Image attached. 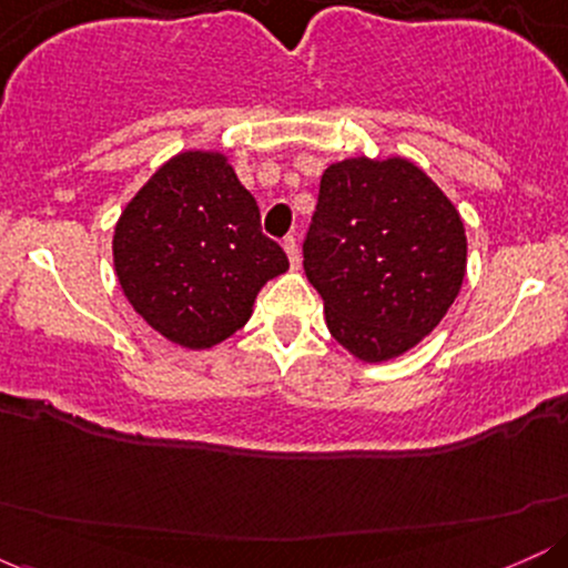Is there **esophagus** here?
Listing matches in <instances>:
<instances>
[{"instance_id": "obj_1", "label": "esophagus", "mask_w": 568, "mask_h": 568, "mask_svg": "<svg viewBox=\"0 0 568 568\" xmlns=\"http://www.w3.org/2000/svg\"><path fill=\"white\" fill-rule=\"evenodd\" d=\"M283 247H285V253H288L291 270H298V264H302V256H298V243H296V237H285V240H283Z\"/></svg>"}]
</instances>
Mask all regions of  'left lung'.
<instances>
[{
  "label": "left lung",
  "mask_w": 568,
  "mask_h": 568,
  "mask_svg": "<svg viewBox=\"0 0 568 568\" xmlns=\"http://www.w3.org/2000/svg\"><path fill=\"white\" fill-rule=\"evenodd\" d=\"M331 336L363 363L406 355L446 317L467 272L465 221L419 165L331 162L304 240Z\"/></svg>",
  "instance_id": "1"
}]
</instances>
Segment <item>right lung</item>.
I'll return each mask as SVG.
<instances>
[{
    "instance_id": "1",
    "label": "right lung",
    "mask_w": 568,
    "mask_h": 568,
    "mask_svg": "<svg viewBox=\"0 0 568 568\" xmlns=\"http://www.w3.org/2000/svg\"><path fill=\"white\" fill-rule=\"evenodd\" d=\"M112 253L130 306L184 349H211L243 328L258 291L288 270L262 232L256 197L216 149L162 162L116 219Z\"/></svg>"
}]
</instances>
